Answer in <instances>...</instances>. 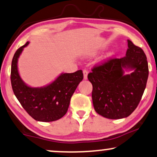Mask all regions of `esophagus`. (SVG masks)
Wrapping results in <instances>:
<instances>
[{
    "instance_id": "1",
    "label": "esophagus",
    "mask_w": 157,
    "mask_h": 157,
    "mask_svg": "<svg viewBox=\"0 0 157 157\" xmlns=\"http://www.w3.org/2000/svg\"><path fill=\"white\" fill-rule=\"evenodd\" d=\"M87 74H88V71L86 70H83V75H84V79H87Z\"/></svg>"
}]
</instances>
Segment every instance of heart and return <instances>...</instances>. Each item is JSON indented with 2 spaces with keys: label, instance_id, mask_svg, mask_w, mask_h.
<instances>
[{
  "label": "heart",
  "instance_id": "1",
  "mask_svg": "<svg viewBox=\"0 0 157 157\" xmlns=\"http://www.w3.org/2000/svg\"><path fill=\"white\" fill-rule=\"evenodd\" d=\"M111 56H112V53H109V54L107 55V56H106V57H110Z\"/></svg>",
  "mask_w": 157,
  "mask_h": 157
}]
</instances>
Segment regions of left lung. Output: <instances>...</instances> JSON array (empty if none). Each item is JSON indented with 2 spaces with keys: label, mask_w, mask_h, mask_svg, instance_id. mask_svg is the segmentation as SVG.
Returning a JSON list of instances; mask_svg holds the SVG:
<instances>
[{
  "label": "left lung",
  "mask_w": 157,
  "mask_h": 157,
  "mask_svg": "<svg viewBox=\"0 0 157 157\" xmlns=\"http://www.w3.org/2000/svg\"><path fill=\"white\" fill-rule=\"evenodd\" d=\"M126 56L112 57L97 65L87 78L92 85L95 111L104 117L117 120L133 112L144 94L149 75L147 56L142 48L128 40ZM124 68L134 69L124 75Z\"/></svg>",
  "instance_id": "8db88e82"
}]
</instances>
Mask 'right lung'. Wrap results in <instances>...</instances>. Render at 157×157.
Masks as SVG:
<instances>
[{"label":"right lung","mask_w":157,"mask_h":157,"mask_svg":"<svg viewBox=\"0 0 157 157\" xmlns=\"http://www.w3.org/2000/svg\"><path fill=\"white\" fill-rule=\"evenodd\" d=\"M29 43L16 50L12 59L10 80L13 91L22 107L30 117L40 122H53L67 113L70 99L82 80V70L63 73L51 84L40 88L28 87L22 80L17 70V59Z\"/></svg>","instance_id":"add662e5"}]
</instances>
